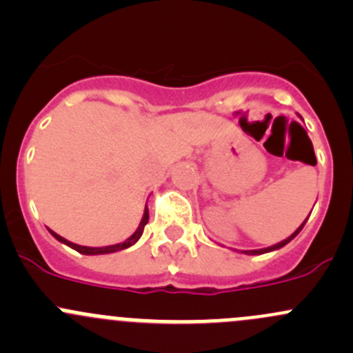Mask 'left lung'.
Segmentation results:
<instances>
[{"label": "left lung", "instance_id": "left-lung-1", "mask_svg": "<svg viewBox=\"0 0 353 353\" xmlns=\"http://www.w3.org/2000/svg\"><path fill=\"white\" fill-rule=\"evenodd\" d=\"M297 116L301 117V114H297ZM301 119H302V117H301ZM314 160H316V157H314ZM309 215H311V213H309ZM307 219H309V216H307ZM307 219H305L304 222H302L301 225L297 227V230H295V232L292 234V236H288L287 239H283V241H282V243H279V244H273V245H270V248H263V249H249V251H237V249H234V251H237V252H243V254H249V256H256V254H265V252H272V251H276V249H280V248H283V245H287L288 243H290L292 239H294L295 236H297L299 232H301V230H302V227H304V225H305V222H307Z\"/></svg>", "mask_w": 353, "mask_h": 353}]
</instances>
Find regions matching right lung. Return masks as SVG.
Returning a JSON list of instances; mask_svg holds the SVG:
<instances>
[{"label":"right lung","instance_id":"add662e5","mask_svg":"<svg viewBox=\"0 0 353 353\" xmlns=\"http://www.w3.org/2000/svg\"><path fill=\"white\" fill-rule=\"evenodd\" d=\"M148 223V208L145 206V212H143V216H141V222L140 225H138V229L134 230L133 234H131L130 237H128L126 241H123V243L119 244H112V245H105V248H88V245H80V244H74V243H70V241L65 239V237H61L59 234L52 232L51 229H49V232L52 234V237L54 239H58L59 243L70 245L71 249H74V251H78L80 254H87V256H95V254H109V252H117V251H123V249H128L131 248L133 244L138 243V239L141 237V234H143V229L145 225Z\"/></svg>","mask_w":353,"mask_h":353}]
</instances>
